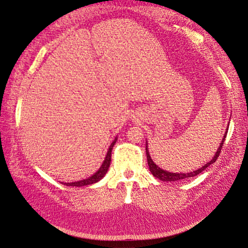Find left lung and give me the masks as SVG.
<instances>
[{
	"label": "left lung",
	"instance_id": "8db88e82",
	"mask_svg": "<svg viewBox=\"0 0 248 248\" xmlns=\"http://www.w3.org/2000/svg\"><path fill=\"white\" fill-rule=\"evenodd\" d=\"M228 132V129L227 131H226V134H227ZM226 134L224 135V139H223V141L220 143L218 149L217 151V154H215V155L213 156V159L210 161L209 163H207L204 166H202V168H199V170H195V171H191V172H187V173H178V172H170V171H166V170H161V168L159 166H156L154 161L151 160V157L149 155V152H148V149H147V146H146V155H147V161H148V165H149V170L151 171L152 175H154L155 178L160 179V180L162 181H178V180H184V179H188V178H192V177H195L199 175L200 172H202V170H204L205 168H207L208 166H210L212 164V163H214L215 161L217 160V157L220 154V151H222V148H223V145H224V140H225V138H226Z\"/></svg>",
	"mask_w": 248,
	"mask_h": 248
}]
</instances>
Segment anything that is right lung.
Instances as JSON below:
<instances>
[{"label":"right lung","mask_w":248,"mask_h":248,"mask_svg":"<svg viewBox=\"0 0 248 248\" xmlns=\"http://www.w3.org/2000/svg\"><path fill=\"white\" fill-rule=\"evenodd\" d=\"M116 140H117L115 139L113 143L110 144L108 151V155H107V156H105V160L103 162V164L101 165V167L99 168V170L96 173H94V175L85 179V180H81V181L72 182V183H64L65 186H89V184L96 183L99 180H101V179L104 177L105 173L108 172V167L110 165V156H112V149H113V147L116 143Z\"/></svg>","instance_id":"add662e5"}]
</instances>
